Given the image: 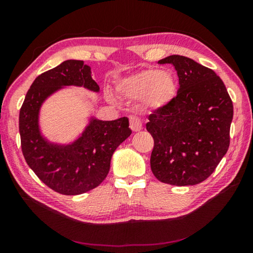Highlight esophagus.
<instances>
[{
    "instance_id": "obj_1",
    "label": "esophagus",
    "mask_w": 253,
    "mask_h": 253,
    "mask_svg": "<svg viewBox=\"0 0 253 253\" xmlns=\"http://www.w3.org/2000/svg\"><path fill=\"white\" fill-rule=\"evenodd\" d=\"M129 127L132 131H138L142 129V122L138 117L131 116L129 118Z\"/></svg>"
}]
</instances>
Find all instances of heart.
<instances>
[{
  "label": "heart",
  "mask_w": 253,
  "mask_h": 253,
  "mask_svg": "<svg viewBox=\"0 0 253 253\" xmlns=\"http://www.w3.org/2000/svg\"><path fill=\"white\" fill-rule=\"evenodd\" d=\"M174 77L157 69H148L127 77L116 85L119 95L131 100L143 99L147 109H160L169 104L176 93ZM110 100L114 98L109 96Z\"/></svg>",
  "instance_id": "obj_1"
}]
</instances>
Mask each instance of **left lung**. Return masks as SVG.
I'll use <instances>...</instances> for the list:
<instances>
[{"label": "left lung", "instance_id": "1", "mask_svg": "<svg viewBox=\"0 0 253 253\" xmlns=\"http://www.w3.org/2000/svg\"><path fill=\"white\" fill-rule=\"evenodd\" d=\"M158 63H172L179 88L176 97L148 117L152 172L170 185H195L228 152L232 100L220 77L194 60L173 54Z\"/></svg>", "mask_w": 253, "mask_h": 253}]
</instances>
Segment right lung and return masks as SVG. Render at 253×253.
Segmentation results:
<instances>
[{
	"label": "right lung",
	"mask_w": 253,
	"mask_h": 253,
	"mask_svg": "<svg viewBox=\"0 0 253 253\" xmlns=\"http://www.w3.org/2000/svg\"><path fill=\"white\" fill-rule=\"evenodd\" d=\"M70 85L99 92L90 67L81 60L63 61L33 81L21 107L19 130L23 156L37 176L60 194L78 195L104 181L111 156L131 130L127 117L109 122L90 116L71 143L51 142L41 132V107L53 93Z\"/></svg>",
	"instance_id": "right-lung-1"
}]
</instances>
